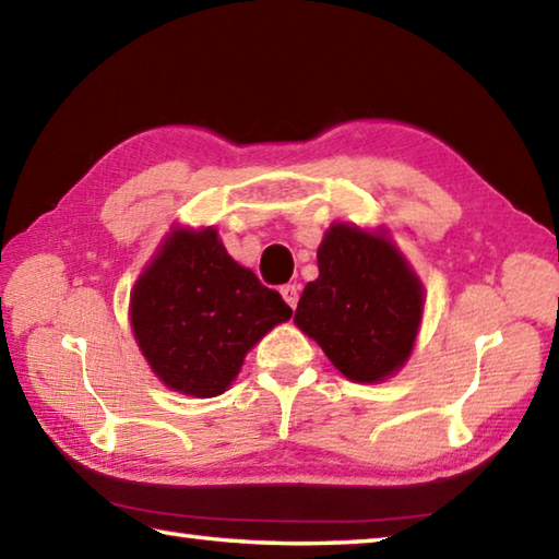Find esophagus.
<instances>
[{
  "label": "esophagus",
  "instance_id": "1",
  "mask_svg": "<svg viewBox=\"0 0 559 559\" xmlns=\"http://www.w3.org/2000/svg\"><path fill=\"white\" fill-rule=\"evenodd\" d=\"M281 296H283V300L288 302L290 308H296L298 306V296H300L296 283H286V286H281Z\"/></svg>",
  "mask_w": 559,
  "mask_h": 559
}]
</instances>
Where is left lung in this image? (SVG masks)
<instances>
[{"label":"left lung","instance_id":"left-lung-1","mask_svg":"<svg viewBox=\"0 0 559 559\" xmlns=\"http://www.w3.org/2000/svg\"><path fill=\"white\" fill-rule=\"evenodd\" d=\"M320 276L302 288L296 325L353 382H380L404 365L424 293L394 246L335 224L318 249Z\"/></svg>","mask_w":559,"mask_h":559}]
</instances>
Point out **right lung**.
Instances as JSON below:
<instances>
[{
	"mask_svg": "<svg viewBox=\"0 0 559 559\" xmlns=\"http://www.w3.org/2000/svg\"><path fill=\"white\" fill-rule=\"evenodd\" d=\"M293 316L278 290L236 263L214 229L167 236L132 290V333L155 374L192 396L222 394L243 355Z\"/></svg>",
	"mask_w": 559,
	"mask_h": 559,
	"instance_id": "obj_1",
	"label": "right lung"
}]
</instances>
